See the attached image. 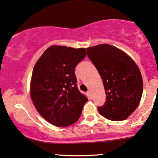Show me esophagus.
I'll return each instance as SVG.
<instances>
[{
    "label": "esophagus",
    "instance_id": "34e87169",
    "mask_svg": "<svg viewBox=\"0 0 158 158\" xmlns=\"http://www.w3.org/2000/svg\"><path fill=\"white\" fill-rule=\"evenodd\" d=\"M87 94H88V97H89V100H91V99H92V94H91V91H87Z\"/></svg>",
    "mask_w": 158,
    "mask_h": 158
}]
</instances>
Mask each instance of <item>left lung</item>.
<instances>
[{
    "label": "left lung",
    "instance_id": "1",
    "mask_svg": "<svg viewBox=\"0 0 158 158\" xmlns=\"http://www.w3.org/2000/svg\"><path fill=\"white\" fill-rule=\"evenodd\" d=\"M87 55L102 77L106 102L98 107L105 118L126 119L135 110L143 93L141 72L125 52L108 44L86 48Z\"/></svg>",
    "mask_w": 158,
    "mask_h": 158
}]
</instances>
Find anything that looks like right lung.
I'll use <instances>...</instances> for the list:
<instances>
[{
	"label": "right lung",
	"instance_id": "right-lung-1",
	"mask_svg": "<svg viewBox=\"0 0 158 158\" xmlns=\"http://www.w3.org/2000/svg\"><path fill=\"white\" fill-rule=\"evenodd\" d=\"M86 56L85 48L52 45L33 69L31 96L44 119L57 127H67L81 116L88 98L77 86L75 68Z\"/></svg>",
	"mask_w": 158,
	"mask_h": 158
}]
</instances>
